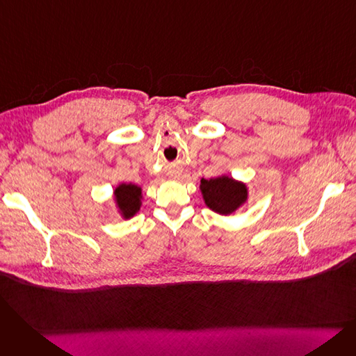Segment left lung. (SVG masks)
<instances>
[{"label": "left lung", "instance_id": "1", "mask_svg": "<svg viewBox=\"0 0 356 356\" xmlns=\"http://www.w3.org/2000/svg\"><path fill=\"white\" fill-rule=\"evenodd\" d=\"M200 192L209 209L225 216L234 213L248 199L245 183L238 181L229 176L202 179Z\"/></svg>", "mask_w": 356, "mask_h": 356}]
</instances>
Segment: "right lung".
<instances>
[{"label":"right lung","mask_w":356,"mask_h":356,"mask_svg":"<svg viewBox=\"0 0 356 356\" xmlns=\"http://www.w3.org/2000/svg\"><path fill=\"white\" fill-rule=\"evenodd\" d=\"M117 208L124 219L133 218L141 208V188L133 183H121L114 191Z\"/></svg>","instance_id":"1"}]
</instances>
